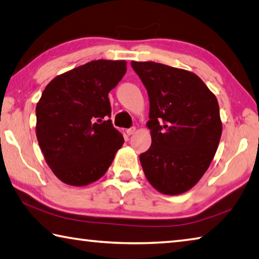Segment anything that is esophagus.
I'll use <instances>...</instances> for the list:
<instances>
[{
    "label": "esophagus",
    "instance_id": "34e87169",
    "mask_svg": "<svg viewBox=\"0 0 259 259\" xmlns=\"http://www.w3.org/2000/svg\"><path fill=\"white\" fill-rule=\"evenodd\" d=\"M135 131H136V128H135V126H133V128L126 129L125 133H126V135H128V136H131V135L135 134Z\"/></svg>",
    "mask_w": 259,
    "mask_h": 259
}]
</instances>
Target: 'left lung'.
<instances>
[{
    "label": "left lung",
    "instance_id": "obj_1",
    "mask_svg": "<svg viewBox=\"0 0 259 259\" xmlns=\"http://www.w3.org/2000/svg\"><path fill=\"white\" fill-rule=\"evenodd\" d=\"M150 98L152 145L139 160L157 192L178 195L190 191L207 171L221 140L219 106L205 83L190 71L131 61Z\"/></svg>",
    "mask_w": 259,
    "mask_h": 259
}]
</instances>
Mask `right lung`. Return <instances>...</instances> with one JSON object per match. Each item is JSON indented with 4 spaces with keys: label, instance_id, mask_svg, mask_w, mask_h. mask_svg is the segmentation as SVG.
Here are the masks:
<instances>
[{
    "label": "right lung",
    "instance_id": "right-lung-1",
    "mask_svg": "<svg viewBox=\"0 0 259 259\" xmlns=\"http://www.w3.org/2000/svg\"><path fill=\"white\" fill-rule=\"evenodd\" d=\"M126 72L125 60H94L57 75L36 105V138L61 182L87 186L102 178L124 139L112 124L108 93Z\"/></svg>",
    "mask_w": 259,
    "mask_h": 259
}]
</instances>
